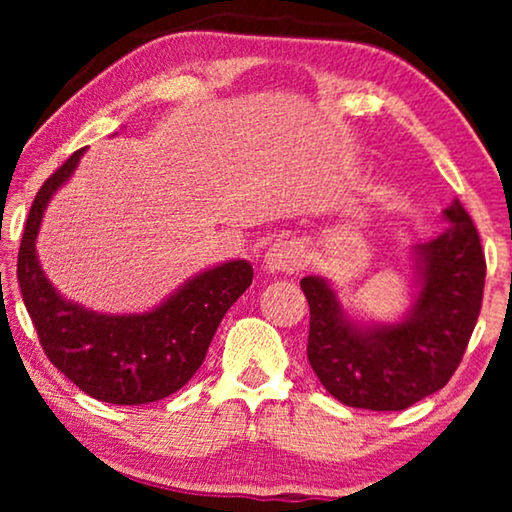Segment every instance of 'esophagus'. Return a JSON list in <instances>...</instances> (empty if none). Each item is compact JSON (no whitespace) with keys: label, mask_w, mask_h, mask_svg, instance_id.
I'll return each mask as SVG.
<instances>
[{"label":"esophagus","mask_w":512,"mask_h":512,"mask_svg":"<svg viewBox=\"0 0 512 512\" xmlns=\"http://www.w3.org/2000/svg\"><path fill=\"white\" fill-rule=\"evenodd\" d=\"M265 268L270 272H298L303 268V247L298 242L279 240L265 254Z\"/></svg>","instance_id":"obj_1"}]
</instances>
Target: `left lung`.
I'll use <instances>...</instances> for the list:
<instances>
[{
	"mask_svg": "<svg viewBox=\"0 0 512 512\" xmlns=\"http://www.w3.org/2000/svg\"><path fill=\"white\" fill-rule=\"evenodd\" d=\"M443 216V233L415 247L419 291L396 324H359L324 277L300 279L310 305L307 361L349 408L405 410L443 389L459 368L480 314L487 263L461 202Z\"/></svg>",
	"mask_w": 512,
	"mask_h": 512,
	"instance_id": "left-lung-1",
	"label": "left lung"
}]
</instances>
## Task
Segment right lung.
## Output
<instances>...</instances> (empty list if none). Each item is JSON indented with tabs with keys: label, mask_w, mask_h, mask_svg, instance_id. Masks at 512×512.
Instances as JSON below:
<instances>
[{
	"label": "right lung",
	"mask_w": 512,
	"mask_h": 512,
	"mask_svg": "<svg viewBox=\"0 0 512 512\" xmlns=\"http://www.w3.org/2000/svg\"><path fill=\"white\" fill-rule=\"evenodd\" d=\"M83 151H74L39 188L18 251V284L48 361L102 403L142 405L174 394L202 366L223 314L247 291V261L209 268L156 310L100 314L62 298L37 258V235L53 193L72 177Z\"/></svg>",
	"instance_id": "right-lung-1"
}]
</instances>
